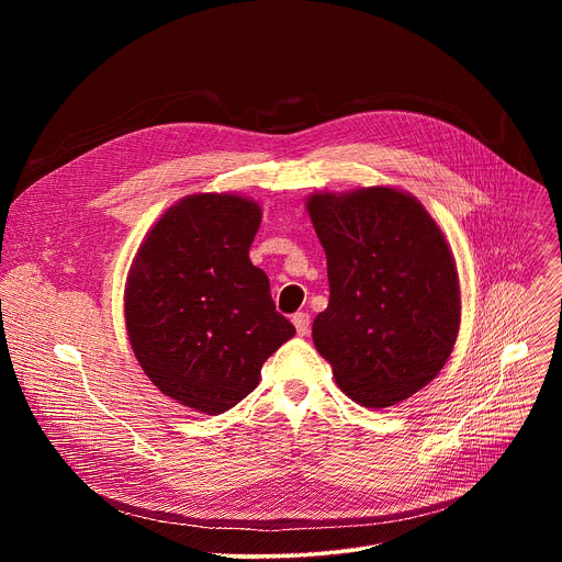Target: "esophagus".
I'll return each instance as SVG.
<instances>
[{
	"instance_id": "1",
	"label": "esophagus",
	"mask_w": 562,
	"mask_h": 562,
	"mask_svg": "<svg viewBox=\"0 0 562 562\" xmlns=\"http://www.w3.org/2000/svg\"><path fill=\"white\" fill-rule=\"evenodd\" d=\"M293 325H295V331L300 334V336H306L308 334V327H311V317H308V313H295L293 315Z\"/></svg>"
}]
</instances>
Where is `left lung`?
Masks as SVG:
<instances>
[{
    "label": "left lung",
    "instance_id": "obj_1",
    "mask_svg": "<svg viewBox=\"0 0 562 562\" xmlns=\"http://www.w3.org/2000/svg\"><path fill=\"white\" fill-rule=\"evenodd\" d=\"M306 211L331 289L311 329L317 353L353 403H403L440 373L460 329L445 233L412 193L391 187L313 193Z\"/></svg>",
    "mask_w": 562,
    "mask_h": 562
}]
</instances>
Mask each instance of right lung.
<instances>
[{
  "label": "right lung",
  "instance_id": "1",
  "mask_svg": "<svg viewBox=\"0 0 562 562\" xmlns=\"http://www.w3.org/2000/svg\"><path fill=\"white\" fill-rule=\"evenodd\" d=\"M260 222V204L245 195H187L150 226L126 278L124 317L139 367L165 395L206 416L245 400L295 334L249 260Z\"/></svg>",
  "mask_w": 562,
  "mask_h": 562
}]
</instances>
